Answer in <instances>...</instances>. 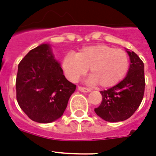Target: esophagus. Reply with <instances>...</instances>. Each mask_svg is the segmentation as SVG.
I'll return each mask as SVG.
<instances>
[{
	"mask_svg": "<svg viewBox=\"0 0 156 156\" xmlns=\"http://www.w3.org/2000/svg\"><path fill=\"white\" fill-rule=\"evenodd\" d=\"M78 90L81 91V92H84V93H88V92H90L91 90L89 88H87V87H78Z\"/></svg>",
	"mask_w": 156,
	"mask_h": 156,
	"instance_id": "obj_1",
	"label": "esophagus"
}]
</instances>
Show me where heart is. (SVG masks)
Segmentation results:
<instances>
[{
    "label": "heart",
    "instance_id": "heart-1",
    "mask_svg": "<svg viewBox=\"0 0 156 156\" xmlns=\"http://www.w3.org/2000/svg\"><path fill=\"white\" fill-rule=\"evenodd\" d=\"M129 57L122 49L106 45H97L82 49L78 54H66L62 67L69 80L76 81L90 69L91 83L102 87H113L125 77L129 69Z\"/></svg>",
    "mask_w": 156,
    "mask_h": 156
}]
</instances>
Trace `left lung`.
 Masks as SVG:
<instances>
[{
	"instance_id": "1",
	"label": "left lung",
	"mask_w": 156,
	"mask_h": 156,
	"mask_svg": "<svg viewBox=\"0 0 156 156\" xmlns=\"http://www.w3.org/2000/svg\"><path fill=\"white\" fill-rule=\"evenodd\" d=\"M131 64L126 78L107 90L100 91L102 100L95 113L107 122L124 121L139 108L145 90L144 65L135 52L126 50Z\"/></svg>"
}]
</instances>
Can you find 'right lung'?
Wrapping results in <instances>:
<instances>
[{"mask_svg": "<svg viewBox=\"0 0 156 156\" xmlns=\"http://www.w3.org/2000/svg\"><path fill=\"white\" fill-rule=\"evenodd\" d=\"M76 85L67 80L50 45L31 49L18 65L16 100L30 119L49 123L62 116Z\"/></svg>", "mask_w": 156, "mask_h": 156, "instance_id": "right-lung-1", "label": "right lung"}]
</instances>
